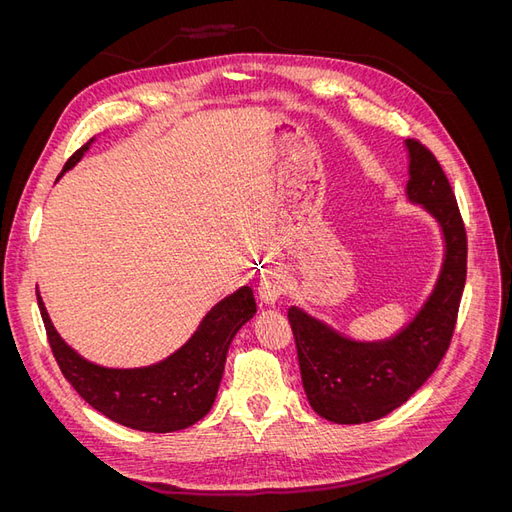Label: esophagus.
I'll use <instances>...</instances> for the list:
<instances>
[{"label":"esophagus","mask_w":512,"mask_h":512,"mask_svg":"<svg viewBox=\"0 0 512 512\" xmlns=\"http://www.w3.org/2000/svg\"><path fill=\"white\" fill-rule=\"evenodd\" d=\"M282 292H284V286L280 282V277H275V275L265 277V280H262L258 286V294H260L262 303H275L277 299H280Z\"/></svg>","instance_id":"esophagus-1"}]
</instances>
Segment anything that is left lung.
<instances>
[{"instance_id": "left-lung-1", "label": "left lung", "mask_w": 512, "mask_h": 512, "mask_svg": "<svg viewBox=\"0 0 512 512\" xmlns=\"http://www.w3.org/2000/svg\"><path fill=\"white\" fill-rule=\"evenodd\" d=\"M408 196L442 224L446 260L431 299L389 342L359 344L290 307L288 322L312 408L333 423H369L399 408L436 371L455 333L468 273V235L440 162L421 141H408Z\"/></svg>"}]
</instances>
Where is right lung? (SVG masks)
Returning <instances> with one entry per match:
<instances>
[{
    "label": "right lung",
    "instance_id": "add662e5",
    "mask_svg": "<svg viewBox=\"0 0 512 512\" xmlns=\"http://www.w3.org/2000/svg\"><path fill=\"white\" fill-rule=\"evenodd\" d=\"M89 143L72 153L64 170L83 158ZM38 307L55 361L74 391L111 421L156 433L190 427L211 410L232 337L256 314L254 292L243 286L215 305L190 342L166 361L143 369H106L61 342L40 297Z\"/></svg>",
    "mask_w": 512,
    "mask_h": 512
}]
</instances>
